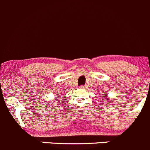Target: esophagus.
Masks as SVG:
<instances>
[{
	"label": "esophagus",
	"mask_w": 150,
	"mask_h": 150,
	"mask_svg": "<svg viewBox=\"0 0 150 150\" xmlns=\"http://www.w3.org/2000/svg\"><path fill=\"white\" fill-rule=\"evenodd\" d=\"M80 88H83V89H85V88H86L87 87L86 86L82 85V86H80Z\"/></svg>",
	"instance_id": "obj_1"
}]
</instances>
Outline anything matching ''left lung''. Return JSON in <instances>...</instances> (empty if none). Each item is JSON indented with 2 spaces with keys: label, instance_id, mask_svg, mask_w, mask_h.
Returning a JSON list of instances; mask_svg holds the SVG:
<instances>
[{
  "label": "left lung",
  "instance_id": "8db88e82",
  "mask_svg": "<svg viewBox=\"0 0 150 150\" xmlns=\"http://www.w3.org/2000/svg\"><path fill=\"white\" fill-rule=\"evenodd\" d=\"M105 97H107V95H105ZM108 100V99L107 98V99H106V100Z\"/></svg>",
  "mask_w": 150,
  "mask_h": 150
}]
</instances>
